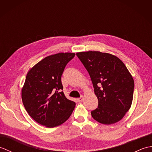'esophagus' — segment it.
<instances>
[{
    "label": "esophagus",
    "instance_id": "esophagus-1",
    "mask_svg": "<svg viewBox=\"0 0 152 152\" xmlns=\"http://www.w3.org/2000/svg\"><path fill=\"white\" fill-rule=\"evenodd\" d=\"M83 96H81L80 98L77 99V101H78V102H82V101H83Z\"/></svg>",
    "mask_w": 152,
    "mask_h": 152
}]
</instances>
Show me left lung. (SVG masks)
<instances>
[{
	"instance_id": "left-lung-1",
	"label": "left lung",
	"mask_w": 152,
	"mask_h": 152,
	"mask_svg": "<svg viewBox=\"0 0 152 152\" xmlns=\"http://www.w3.org/2000/svg\"><path fill=\"white\" fill-rule=\"evenodd\" d=\"M91 78L98 107L91 111L93 118L110 125L124 118L131 108L134 83L125 64L116 56L100 51L76 53Z\"/></svg>"
}]
</instances>
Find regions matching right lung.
I'll return each instance as SVG.
<instances>
[{"label":"right lung","instance_id":"right-lung-1","mask_svg":"<svg viewBox=\"0 0 152 152\" xmlns=\"http://www.w3.org/2000/svg\"><path fill=\"white\" fill-rule=\"evenodd\" d=\"M74 53H59L45 57L28 71L21 98L34 120L47 127L60 125L69 118L76 106L62 90L61 76Z\"/></svg>","mask_w":152,"mask_h":152}]
</instances>
